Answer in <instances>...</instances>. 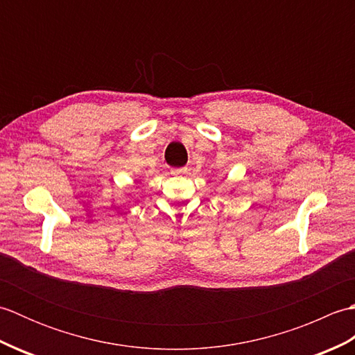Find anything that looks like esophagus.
Masks as SVG:
<instances>
[{
	"instance_id": "obj_1",
	"label": "esophagus",
	"mask_w": 355,
	"mask_h": 355,
	"mask_svg": "<svg viewBox=\"0 0 355 355\" xmlns=\"http://www.w3.org/2000/svg\"><path fill=\"white\" fill-rule=\"evenodd\" d=\"M187 172V168H180V169H173L172 173L173 175H183V173Z\"/></svg>"
}]
</instances>
